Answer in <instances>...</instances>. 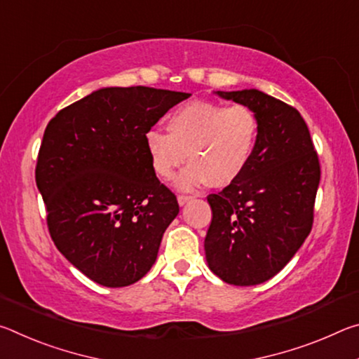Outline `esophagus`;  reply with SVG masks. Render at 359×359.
<instances>
[{
    "instance_id": "1",
    "label": "esophagus",
    "mask_w": 359,
    "mask_h": 359,
    "mask_svg": "<svg viewBox=\"0 0 359 359\" xmlns=\"http://www.w3.org/2000/svg\"><path fill=\"white\" fill-rule=\"evenodd\" d=\"M190 199H193V196H190V194H179L177 196V201L180 205H184L185 203L190 201Z\"/></svg>"
}]
</instances>
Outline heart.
Listing matches in <instances>:
<instances>
[{
	"instance_id": "1",
	"label": "heart",
	"mask_w": 359,
	"mask_h": 359,
	"mask_svg": "<svg viewBox=\"0 0 359 359\" xmlns=\"http://www.w3.org/2000/svg\"><path fill=\"white\" fill-rule=\"evenodd\" d=\"M166 130L168 135L158 130L145 133V149L158 177L172 179L188 156L190 166L179 177L182 188L205 180L212 187H224L250 163L259 120L245 104L193 101L169 115Z\"/></svg>"
}]
</instances>
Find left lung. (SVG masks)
I'll use <instances>...</instances> for the list:
<instances>
[{
    "label": "left lung",
    "instance_id": "left-lung-1",
    "mask_svg": "<svg viewBox=\"0 0 359 359\" xmlns=\"http://www.w3.org/2000/svg\"><path fill=\"white\" fill-rule=\"evenodd\" d=\"M218 95L252 107L259 131L244 172L208 196L212 222L204 250L223 282L250 287L280 272L312 231L320 160L293 106L259 90Z\"/></svg>",
    "mask_w": 359,
    "mask_h": 359
}]
</instances>
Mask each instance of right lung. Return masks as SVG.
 I'll list each match as a JSON object with an SVG mask.
<instances>
[{
  "mask_svg": "<svg viewBox=\"0 0 359 359\" xmlns=\"http://www.w3.org/2000/svg\"><path fill=\"white\" fill-rule=\"evenodd\" d=\"M188 96L142 85L101 88L48 121L36 163L48 233L102 287L141 280L179 214L151 168L145 133Z\"/></svg>",
  "mask_w": 359,
  "mask_h": 359,
  "instance_id": "add662e5",
  "label": "right lung"
}]
</instances>
